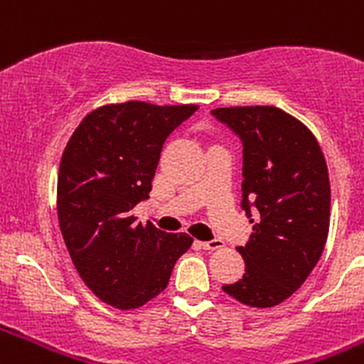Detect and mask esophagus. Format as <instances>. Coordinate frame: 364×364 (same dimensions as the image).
Instances as JSON below:
<instances>
[{
    "mask_svg": "<svg viewBox=\"0 0 364 364\" xmlns=\"http://www.w3.org/2000/svg\"><path fill=\"white\" fill-rule=\"evenodd\" d=\"M200 244L202 250H210V252H213V250H218V247L224 246V242H222L220 239H213V240H205V242H198Z\"/></svg>",
    "mask_w": 364,
    "mask_h": 364,
    "instance_id": "1",
    "label": "esophagus"
}]
</instances>
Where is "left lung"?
I'll return each instance as SVG.
<instances>
[{
	"label": "left lung",
	"mask_w": 364,
	"mask_h": 364,
	"mask_svg": "<svg viewBox=\"0 0 364 364\" xmlns=\"http://www.w3.org/2000/svg\"><path fill=\"white\" fill-rule=\"evenodd\" d=\"M211 114L242 140L240 205L253 224L246 246L237 247L246 273L222 290L247 306H277L323 255L330 228L326 160L314 133L279 107H218Z\"/></svg>",
	"instance_id": "left-lung-1"
}]
</instances>
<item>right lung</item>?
Segmentation results:
<instances>
[{
    "mask_svg": "<svg viewBox=\"0 0 364 364\" xmlns=\"http://www.w3.org/2000/svg\"><path fill=\"white\" fill-rule=\"evenodd\" d=\"M197 105L109 104L89 112L67 142L58 173V220L87 288L111 306L133 310L166 290L188 233L136 224L149 198L166 138Z\"/></svg>",
    "mask_w": 364,
    "mask_h": 364,
    "instance_id": "obj_1",
    "label": "right lung"
}]
</instances>
